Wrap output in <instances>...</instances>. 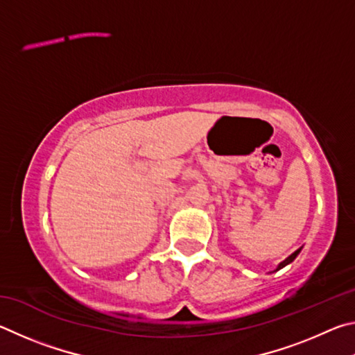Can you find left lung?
I'll use <instances>...</instances> for the list:
<instances>
[{"label": "left lung", "mask_w": 355, "mask_h": 355, "mask_svg": "<svg viewBox=\"0 0 355 355\" xmlns=\"http://www.w3.org/2000/svg\"><path fill=\"white\" fill-rule=\"evenodd\" d=\"M300 252H301V248H300V250H296V251H295L293 254H291V256H288L287 259H285V260H284V262H281V263H279V265H277V268H276V271H277V270H281V268H284V266H285V265H288V263H291V262H293V260H295V259L297 257V254H300Z\"/></svg>", "instance_id": "8db88e82"}]
</instances>
